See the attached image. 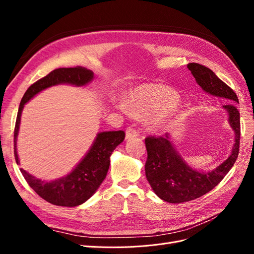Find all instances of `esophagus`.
I'll return each mask as SVG.
<instances>
[{
	"label": "esophagus",
	"instance_id": "obj_1",
	"mask_svg": "<svg viewBox=\"0 0 254 254\" xmlns=\"http://www.w3.org/2000/svg\"><path fill=\"white\" fill-rule=\"evenodd\" d=\"M139 131H137L136 129H134L133 127H128L126 129V140L128 139H131V137H135V136H139Z\"/></svg>",
	"mask_w": 254,
	"mask_h": 254
}]
</instances>
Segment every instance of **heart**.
Returning a JSON list of instances; mask_svg holds the SVG:
<instances>
[{
    "mask_svg": "<svg viewBox=\"0 0 254 254\" xmlns=\"http://www.w3.org/2000/svg\"><path fill=\"white\" fill-rule=\"evenodd\" d=\"M179 95L172 88L163 84H141L128 95L127 103H120L122 111L152 119V128L164 131L173 124L179 114L177 102Z\"/></svg>",
    "mask_w": 254,
    "mask_h": 254,
    "instance_id": "heart-1",
    "label": "heart"
}]
</instances>
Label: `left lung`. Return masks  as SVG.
Segmentation results:
<instances>
[{
  "label": "left lung",
  "instance_id": "1",
  "mask_svg": "<svg viewBox=\"0 0 254 254\" xmlns=\"http://www.w3.org/2000/svg\"><path fill=\"white\" fill-rule=\"evenodd\" d=\"M188 68L205 93L225 98L222 106L228 114V123L234 132V143L230 156L212 171H198L188 164L177 150L173 137L149 136L145 139L147 161L145 175L155 194L162 200L180 203L201 197L213 190L231 170L238 156L241 136L240 112L236 109L238 98L234 91L220 80L210 68L198 64H189Z\"/></svg>",
  "mask_w": 254,
  "mask_h": 254
}]
</instances>
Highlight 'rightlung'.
Returning <instances> with one entry per match:
<instances>
[{
	"mask_svg": "<svg viewBox=\"0 0 254 254\" xmlns=\"http://www.w3.org/2000/svg\"><path fill=\"white\" fill-rule=\"evenodd\" d=\"M93 79L94 73L84 67H60L38 80L26 90L21 99L14 128V159L17 164L20 163L17 141L24 106L37 94L51 87L59 84L84 87ZM124 139L125 132L122 130L98 132L86 155L73 170L57 179L42 180L23 168H21V173L29 187L44 200L55 205L77 206L86 202L101 187L108 173L112 152Z\"/></svg>",
	"mask_w": 254,
	"mask_h": 254,
	"instance_id": "add662e5",
	"label": "right lung"
}]
</instances>
